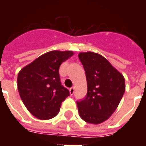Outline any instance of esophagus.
Masks as SVG:
<instances>
[{
	"label": "esophagus",
	"instance_id": "34e87169",
	"mask_svg": "<svg viewBox=\"0 0 146 146\" xmlns=\"http://www.w3.org/2000/svg\"><path fill=\"white\" fill-rule=\"evenodd\" d=\"M74 92H75V88H70V94L71 95H73V93H74Z\"/></svg>",
	"mask_w": 146,
	"mask_h": 146
}]
</instances>
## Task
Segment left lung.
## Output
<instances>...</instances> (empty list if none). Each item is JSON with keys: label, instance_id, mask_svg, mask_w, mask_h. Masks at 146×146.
Masks as SVG:
<instances>
[{"label": "left lung", "instance_id": "8db88e82", "mask_svg": "<svg viewBox=\"0 0 146 146\" xmlns=\"http://www.w3.org/2000/svg\"><path fill=\"white\" fill-rule=\"evenodd\" d=\"M80 60L85 70L88 93L77 102L80 116L85 122L99 124L112 116L125 92V80L109 61L92 51L80 52Z\"/></svg>", "mask_w": 146, "mask_h": 146}]
</instances>
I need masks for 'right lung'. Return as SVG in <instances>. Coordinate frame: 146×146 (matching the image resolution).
I'll return each instance as SVG.
<instances>
[{
  "instance_id": "1",
  "label": "right lung",
  "mask_w": 146,
  "mask_h": 146,
  "mask_svg": "<svg viewBox=\"0 0 146 146\" xmlns=\"http://www.w3.org/2000/svg\"><path fill=\"white\" fill-rule=\"evenodd\" d=\"M73 55L72 51H51L23 67L18 74L19 93L25 106L40 119L57 115L70 92L61 85L59 66Z\"/></svg>"
}]
</instances>
